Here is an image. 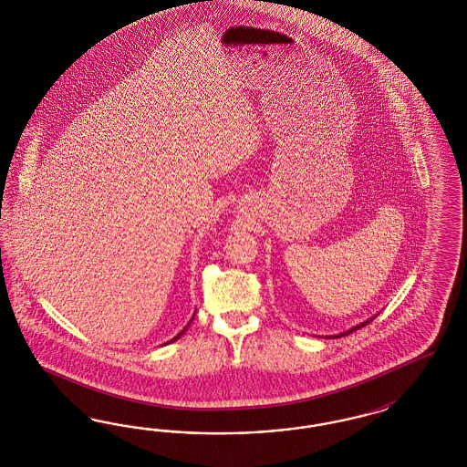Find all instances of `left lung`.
I'll use <instances>...</instances> for the list:
<instances>
[{
  "instance_id": "left-lung-1",
  "label": "left lung",
  "mask_w": 467,
  "mask_h": 467,
  "mask_svg": "<svg viewBox=\"0 0 467 467\" xmlns=\"http://www.w3.org/2000/svg\"><path fill=\"white\" fill-rule=\"evenodd\" d=\"M376 317V316H374ZM374 317L372 319H369V321L362 322V324H358V326H355V327H352V329H348V331H343L341 335H337L335 338H341V337H347V335H350V333H354V331H357V329H360V327H364V326H368L370 321H374Z\"/></svg>"
}]
</instances>
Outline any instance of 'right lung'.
<instances>
[{
  "instance_id": "1",
  "label": "right lung",
  "mask_w": 467,
  "mask_h": 467,
  "mask_svg": "<svg viewBox=\"0 0 467 467\" xmlns=\"http://www.w3.org/2000/svg\"><path fill=\"white\" fill-rule=\"evenodd\" d=\"M186 327H188V326H186ZM186 327H184V329H182V331H181V333H179V335H177L176 338L171 339V341H169V343H172V341H176V339L181 338V335H182V333H184V331H186Z\"/></svg>"
}]
</instances>
